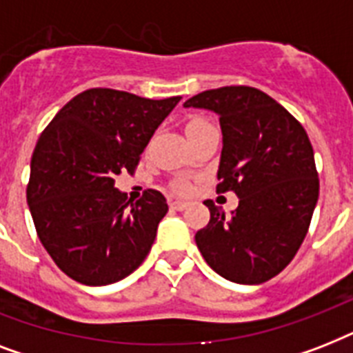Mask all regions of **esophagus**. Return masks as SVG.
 <instances>
[{
  "instance_id": "1",
  "label": "esophagus",
  "mask_w": 353,
  "mask_h": 353,
  "mask_svg": "<svg viewBox=\"0 0 353 353\" xmlns=\"http://www.w3.org/2000/svg\"><path fill=\"white\" fill-rule=\"evenodd\" d=\"M188 205H190V203H188V201H181V199H176V201H172L170 207L174 210H185L188 207Z\"/></svg>"
}]
</instances>
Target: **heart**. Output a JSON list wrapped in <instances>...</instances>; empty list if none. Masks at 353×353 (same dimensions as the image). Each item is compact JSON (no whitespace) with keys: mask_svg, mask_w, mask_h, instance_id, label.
<instances>
[{"mask_svg":"<svg viewBox=\"0 0 353 353\" xmlns=\"http://www.w3.org/2000/svg\"><path fill=\"white\" fill-rule=\"evenodd\" d=\"M201 124H207V121H203V119H194V121L188 122L187 128L201 126ZM174 190H176V192H179V194H185V192H188V190H190V185H188V183H185V181H177V183H174Z\"/></svg>","mask_w":353,"mask_h":353,"instance_id":"obj_1","label":"heart"}]
</instances>
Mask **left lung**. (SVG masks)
<instances>
[{"instance_id": "1", "label": "left lung", "mask_w": 353, "mask_h": 353, "mask_svg": "<svg viewBox=\"0 0 353 353\" xmlns=\"http://www.w3.org/2000/svg\"><path fill=\"white\" fill-rule=\"evenodd\" d=\"M185 108L220 115L223 133L216 192L240 203L225 216L210 199V221L196 232L205 262L236 284H262L293 260L319 199V174L306 130L284 106L249 85H225Z\"/></svg>"}]
</instances>
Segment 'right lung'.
Wrapping results in <instances>:
<instances>
[{
  "label": "right lung",
  "instance_id": "1",
  "mask_svg": "<svg viewBox=\"0 0 353 353\" xmlns=\"http://www.w3.org/2000/svg\"><path fill=\"white\" fill-rule=\"evenodd\" d=\"M179 101L93 88L71 99L41 132L30 159L27 203L41 245L69 279L113 284L150 252L168 212L166 198L148 188L132 201L115 188V177L135 172Z\"/></svg>",
  "mask_w": 353,
  "mask_h": 353
}]
</instances>
